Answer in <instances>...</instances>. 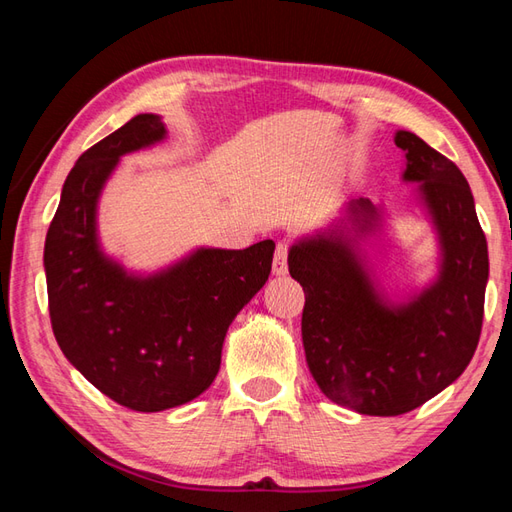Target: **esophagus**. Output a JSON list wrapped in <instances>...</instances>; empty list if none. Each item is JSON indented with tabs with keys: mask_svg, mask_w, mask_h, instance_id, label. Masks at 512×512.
<instances>
[{
	"mask_svg": "<svg viewBox=\"0 0 512 512\" xmlns=\"http://www.w3.org/2000/svg\"><path fill=\"white\" fill-rule=\"evenodd\" d=\"M273 273L277 277L288 273V242H279L275 248V259H273Z\"/></svg>",
	"mask_w": 512,
	"mask_h": 512,
	"instance_id": "34e87169",
	"label": "esophagus"
}]
</instances>
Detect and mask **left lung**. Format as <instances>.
Masks as SVG:
<instances>
[{"mask_svg":"<svg viewBox=\"0 0 512 512\" xmlns=\"http://www.w3.org/2000/svg\"><path fill=\"white\" fill-rule=\"evenodd\" d=\"M394 140L407 158L402 180L420 184L436 226L438 279L407 303L383 299L356 250L380 224L367 198L347 202L341 224L299 239L288 255L306 292L310 374L332 402L365 416H400L458 380L480 341L488 281L486 237L462 171L416 134L400 129Z\"/></svg>","mask_w":512,"mask_h":512,"instance_id":"1","label":"left lung"}]
</instances>
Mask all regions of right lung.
<instances>
[{
    "mask_svg": "<svg viewBox=\"0 0 512 512\" xmlns=\"http://www.w3.org/2000/svg\"><path fill=\"white\" fill-rule=\"evenodd\" d=\"M156 114H138L90 147L65 178L43 266L54 339L65 358L118 405L165 411L211 387L237 312L262 288L275 242L198 248L156 275H132L107 257L96 206L118 158L160 143Z\"/></svg>",
    "mask_w": 512,
    "mask_h": 512,
    "instance_id": "obj_1",
    "label": "right lung"
}]
</instances>
